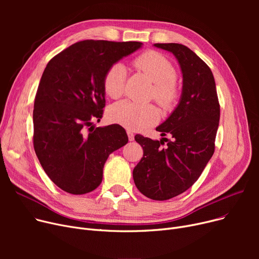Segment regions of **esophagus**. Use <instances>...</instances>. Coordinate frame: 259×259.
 Here are the masks:
<instances>
[{"label": "esophagus", "mask_w": 259, "mask_h": 259, "mask_svg": "<svg viewBox=\"0 0 259 259\" xmlns=\"http://www.w3.org/2000/svg\"><path fill=\"white\" fill-rule=\"evenodd\" d=\"M127 135H128V139H129V141H130V142L134 141V133H133L132 131L128 130V131H127Z\"/></svg>", "instance_id": "esophagus-1"}]
</instances>
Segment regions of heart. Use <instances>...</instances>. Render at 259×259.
<instances>
[{"label": "heart", "instance_id": "1", "mask_svg": "<svg viewBox=\"0 0 259 259\" xmlns=\"http://www.w3.org/2000/svg\"><path fill=\"white\" fill-rule=\"evenodd\" d=\"M134 65L154 83L152 97L157 103L164 109L172 108L179 99L180 90L175 83L178 72L170 60L164 54L151 50L139 56ZM126 74V68L120 63L111 65L106 71L103 87L109 98L118 99L124 93ZM110 117L126 129L143 130L155 124L159 118V111L153 104L121 101L111 107Z\"/></svg>", "mask_w": 259, "mask_h": 259}]
</instances>
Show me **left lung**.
I'll use <instances>...</instances> for the list:
<instances>
[{
  "label": "left lung",
  "mask_w": 259,
  "mask_h": 259,
  "mask_svg": "<svg viewBox=\"0 0 259 259\" xmlns=\"http://www.w3.org/2000/svg\"><path fill=\"white\" fill-rule=\"evenodd\" d=\"M154 46L178 59L184 77L183 94L172 114L156 128L161 137L170 134L171 140L135 135L144 155L133 169V180L148 198L166 200L191 187L212 157L221 107L211 69L191 49L176 43Z\"/></svg>",
  "instance_id": "8db88e82"
}]
</instances>
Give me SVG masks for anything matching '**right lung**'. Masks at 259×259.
I'll use <instances>...</instances> for the list:
<instances>
[{"label":"right lung","mask_w":259,"mask_h":259,"mask_svg":"<svg viewBox=\"0 0 259 259\" xmlns=\"http://www.w3.org/2000/svg\"><path fill=\"white\" fill-rule=\"evenodd\" d=\"M141 42L85 39L58 53L39 80L33 109V147L48 178L65 192L97 189L109 154L128 143L125 129L92 126L106 105L103 78Z\"/></svg>","instance_id":"obj_1"}]
</instances>
